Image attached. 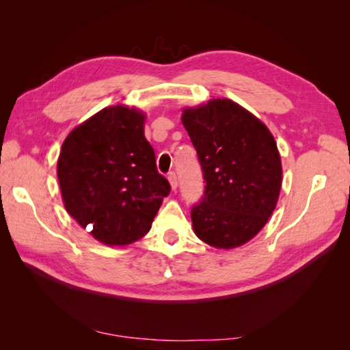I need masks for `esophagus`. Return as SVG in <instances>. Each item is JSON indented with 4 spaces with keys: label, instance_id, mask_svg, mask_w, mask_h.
I'll return each mask as SVG.
<instances>
[{
    "label": "esophagus",
    "instance_id": "esophagus-1",
    "mask_svg": "<svg viewBox=\"0 0 350 350\" xmlns=\"http://www.w3.org/2000/svg\"><path fill=\"white\" fill-rule=\"evenodd\" d=\"M168 180H170V185H171V189L173 191H176L177 189V176H176V173L174 171H171V173H168Z\"/></svg>",
    "mask_w": 350,
    "mask_h": 350
}]
</instances>
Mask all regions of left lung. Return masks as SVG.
I'll list each match as a JSON object with an SVG mask.
<instances>
[{
  "mask_svg": "<svg viewBox=\"0 0 350 350\" xmlns=\"http://www.w3.org/2000/svg\"><path fill=\"white\" fill-rule=\"evenodd\" d=\"M182 123L206 182L192 206L196 234L215 248L251 241L272 215L281 189V159L269 129L230 99L185 108Z\"/></svg>",
  "mask_w": 350,
  "mask_h": 350,
  "instance_id": "8db88e82",
  "label": "left lung"
}]
</instances>
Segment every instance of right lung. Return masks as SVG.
I'll return each instance as SVG.
<instances>
[{
    "label": "right lung",
    "instance_id": "1",
    "mask_svg": "<svg viewBox=\"0 0 350 350\" xmlns=\"http://www.w3.org/2000/svg\"><path fill=\"white\" fill-rule=\"evenodd\" d=\"M144 120L135 108H103L69 133L57 162L66 211L109 247L147 234L171 191L156 168Z\"/></svg>",
    "mask_w": 350,
    "mask_h": 350
}]
</instances>
